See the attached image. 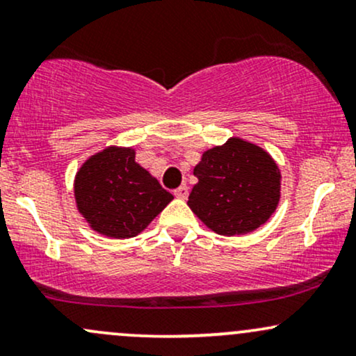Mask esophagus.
I'll use <instances>...</instances> for the list:
<instances>
[{"label": "esophagus", "instance_id": "1", "mask_svg": "<svg viewBox=\"0 0 356 356\" xmlns=\"http://www.w3.org/2000/svg\"><path fill=\"white\" fill-rule=\"evenodd\" d=\"M174 195H175V197H179V199H187V195H189V187L184 184V186L177 187V189L174 191Z\"/></svg>", "mask_w": 356, "mask_h": 356}]
</instances>
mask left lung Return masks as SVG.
I'll list each match as a JSON object with an SVG mask.
<instances>
[{
	"label": "left lung",
	"instance_id": "left-lung-1",
	"mask_svg": "<svg viewBox=\"0 0 356 356\" xmlns=\"http://www.w3.org/2000/svg\"><path fill=\"white\" fill-rule=\"evenodd\" d=\"M187 206L220 236L248 234L276 211L281 172L266 150L239 137L212 147L194 167Z\"/></svg>",
	"mask_w": 356,
	"mask_h": 356
}]
</instances>
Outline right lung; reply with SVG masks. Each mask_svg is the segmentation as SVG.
Here are the masks:
<instances>
[{
	"label": "right lung",
	"mask_w": 356,
	"mask_h": 356,
	"mask_svg": "<svg viewBox=\"0 0 356 356\" xmlns=\"http://www.w3.org/2000/svg\"><path fill=\"white\" fill-rule=\"evenodd\" d=\"M76 209L108 238L140 234L174 199L136 162L132 147H107L88 157L73 182Z\"/></svg>",
	"instance_id": "1"
}]
</instances>
